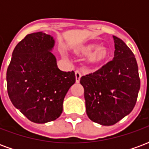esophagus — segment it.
Wrapping results in <instances>:
<instances>
[{
  "label": "esophagus",
  "instance_id": "esophagus-1",
  "mask_svg": "<svg viewBox=\"0 0 149 149\" xmlns=\"http://www.w3.org/2000/svg\"><path fill=\"white\" fill-rule=\"evenodd\" d=\"M75 76H76V82H77V83H79V82H80V80H81V72L77 70V71L75 72Z\"/></svg>",
  "mask_w": 149,
  "mask_h": 149
}]
</instances>
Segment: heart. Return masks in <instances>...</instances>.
Returning <instances> with one entry per match:
<instances>
[{
	"mask_svg": "<svg viewBox=\"0 0 149 149\" xmlns=\"http://www.w3.org/2000/svg\"><path fill=\"white\" fill-rule=\"evenodd\" d=\"M96 44H88L80 47L77 50V53L79 55L88 56V62L92 65H101L106 63L111 57L112 52L110 49L106 46H100L97 49ZM95 49V50H94ZM94 51H93V50Z\"/></svg>",
	"mask_w": 149,
	"mask_h": 149,
	"instance_id": "1",
	"label": "heart"
}]
</instances>
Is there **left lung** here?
Segmentation results:
<instances>
[{
  "mask_svg": "<svg viewBox=\"0 0 149 149\" xmlns=\"http://www.w3.org/2000/svg\"><path fill=\"white\" fill-rule=\"evenodd\" d=\"M113 39V60L80 81L88 118L105 126L115 125L132 111L141 87L133 52L122 40L115 36Z\"/></svg>",
  "mask_w": 149,
  "mask_h": 149,
  "instance_id": "obj_1",
  "label": "left lung"
}]
</instances>
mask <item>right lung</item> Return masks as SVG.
Instances as JSON below:
<instances>
[{
    "mask_svg": "<svg viewBox=\"0 0 149 149\" xmlns=\"http://www.w3.org/2000/svg\"><path fill=\"white\" fill-rule=\"evenodd\" d=\"M53 45L50 35L42 32L28 34L15 47L6 73L11 102L37 124L58 118L65 95L76 82L74 72L57 68L50 52Z\"/></svg>",
    "mask_w": 149,
    "mask_h": 149,
    "instance_id": "right-lung-1",
    "label": "right lung"
}]
</instances>
